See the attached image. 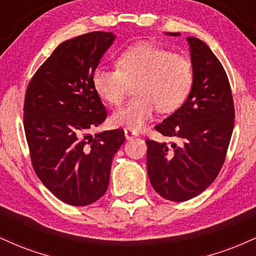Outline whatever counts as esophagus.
I'll return each mask as SVG.
<instances>
[{"mask_svg":"<svg viewBox=\"0 0 256 256\" xmlns=\"http://www.w3.org/2000/svg\"><path fill=\"white\" fill-rule=\"evenodd\" d=\"M124 134H125V137H126V140H131V138L136 137L137 134H138L136 131H134V130H130V128H125Z\"/></svg>","mask_w":256,"mask_h":256,"instance_id":"1","label":"esophagus"}]
</instances>
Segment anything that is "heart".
<instances>
[{"label":"heart","instance_id":"heart-1","mask_svg":"<svg viewBox=\"0 0 256 256\" xmlns=\"http://www.w3.org/2000/svg\"><path fill=\"white\" fill-rule=\"evenodd\" d=\"M116 68L96 67L92 86L98 98L108 104L122 102L130 84L136 94L112 116L118 128L140 130L155 110L173 113L186 101L194 83L192 61L155 44L140 42L128 46L116 60Z\"/></svg>","mask_w":256,"mask_h":256}]
</instances>
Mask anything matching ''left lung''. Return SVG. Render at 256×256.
Segmentation results:
<instances>
[{
  "mask_svg": "<svg viewBox=\"0 0 256 256\" xmlns=\"http://www.w3.org/2000/svg\"><path fill=\"white\" fill-rule=\"evenodd\" d=\"M179 36V32H171ZM194 83L186 101L155 126L170 143L146 138L149 180L158 195L174 202L195 198L222 170L234 125V107L228 74L201 40L188 37Z\"/></svg>",
  "mask_w": 256,
  "mask_h": 256,
  "instance_id": "obj_1",
  "label": "left lung"
}]
</instances>
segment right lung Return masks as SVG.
I'll list each match as a JSON object with an SVG mask.
<instances>
[{
  "label": "right lung",
  "instance_id": "right-lung-1",
  "mask_svg": "<svg viewBox=\"0 0 256 256\" xmlns=\"http://www.w3.org/2000/svg\"><path fill=\"white\" fill-rule=\"evenodd\" d=\"M114 38L94 31L64 40L26 89L24 130L32 167L58 200L76 207L104 195L112 158L125 142L122 128L89 134L107 118L91 77Z\"/></svg>",
  "mask_w": 256,
  "mask_h": 256
}]
</instances>
